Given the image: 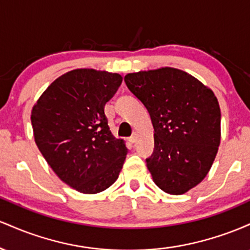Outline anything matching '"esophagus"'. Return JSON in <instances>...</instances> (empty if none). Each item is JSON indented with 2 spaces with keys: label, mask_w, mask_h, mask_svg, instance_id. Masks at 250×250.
Here are the masks:
<instances>
[{
  "label": "esophagus",
  "mask_w": 250,
  "mask_h": 250,
  "mask_svg": "<svg viewBox=\"0 0 250 250\" xmlns=\"http://www.w3.org/2000/svg\"><path fill=\"white\" fill-rule=\"evenodd\" d=\"M128 141L130 142V143H134L135 141H136V134H133V135H131V136L129 137V139H128Z\"/></svg>",
  "instance_id": "esophagus-1"
}]
</instances>
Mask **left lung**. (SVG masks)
Instances as JSON below:
<instances>
[{
    "label": "left lung",
    "instance_id": "1",
    "mask_svg": "<svg viewBox=\"0 0 250 250\" xmlns=\"http://www.w3.org/2000/svg\"><path fill=\"white\" fill-rule=\"evenodd\" d=\"M125 82L147 108L154 153L147 161L165 193H187L207 176L221 141V111L213 90L186 71L165 67L130 73Z\"/></svg>",
    "mask_w": 250,
    "mask_h": 250
}]
</instances>
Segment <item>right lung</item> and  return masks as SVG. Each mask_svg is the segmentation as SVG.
Instances as JSON below:
<instances>
[{
	"label": "right lung",
	"mask_w": 250,
	"mask_h": 250,
	"mask_svg": "<svg viewBox=\"0 0 250 250\" xmlns=\"http://www.w3.org/2000/svg\"><path fill=\"white\" fill-rule=\"evenodd\" d=\"M122 83L116 73L75 69L43 91L31 110L37 148L54 173L83 194H97L119 177L128 149L111 134L104 105Z\"/></svg>",
	"instance_id": "obj_1"
}]
</instances>
